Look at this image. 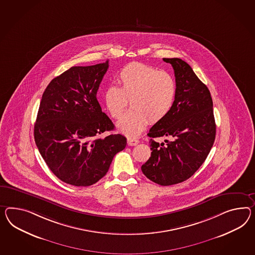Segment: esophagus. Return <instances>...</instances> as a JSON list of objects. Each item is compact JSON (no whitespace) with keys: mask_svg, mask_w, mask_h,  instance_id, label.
I'll list each match as a JSON object with an SVG mask.
<instances>
[{"mask_svg":"<svg viewBox=\"0 0 255 255\" xmlns=\"http://www.w3.org/2000/svg\"><path fill=\"white\" fill-rule=\"evenodd\" d=\"M138 139L137 138H134V137H128V144L129 145V146H135V145H137L138 144Z\"/></svg>","mask_w":255,"mask_h":255,"instance_id":"34e87169","label":"esophagus"}]
</instances>
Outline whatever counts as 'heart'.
<instances>
[{
    "label": "heart",
    "mask_w": 255,
    "mask_h": 255,
    "mask_svg": "<svg viewBox=\"0 0 255 255\" xmlns=\"http://www.w3.org/2000/svg\"><path fill=\"white\" fill-rule=\"evenodd\" d=\"M120 87L109 86L104 94L112 118H120L130 101L132 109L118 122L119 131L134 137L149 120L157 123L169 114L176 99V84L169 73L141 63H131L118 75Z\"/></svg>",
    "instance_id": "b5f03b06"
}]
</instances>
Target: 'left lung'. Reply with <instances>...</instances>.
Returning a JSON list of instances; mask_svg holds the SVG:
<instances>
[{"mask_svg":"<svg viewBox=\"0 0 255 255\" xmlns=\"http://www.w3.org/2000/svg\"><path fill=\"white\" fill-rule=\"evenodd\" d=\"M173 66L176 94L163 120L150 128L151 153L141 171L152 182L170 186L192 176L208 156L216 138L213 100L208 88L192 68L179 58H163ZM167 136L159 144L158 137Z\"/></svg>","mask_w":255,"mask_h":255,"instance_id":"obj_1","label":"left lung"}]
</instances>
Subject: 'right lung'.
<instances>
[{
    "label": "right lung",
    "instance_id": "add662e5",
    "mask_svg": "<svg viewBox=\"0 0 255 255\" xmlns=\"http://www.w3.org/2000/svg\"><path fill=\"white\" fill-rule=\"evenodd\" d=\"M108 61L72 66L47 86L34 126L35 142L52 173L63 182L87 187L108 172L114 156L127 145L102 111L97 92Z\"/></svg>",
    "mask_w": 255,
    "mask_h": 255
}]
</instances>
